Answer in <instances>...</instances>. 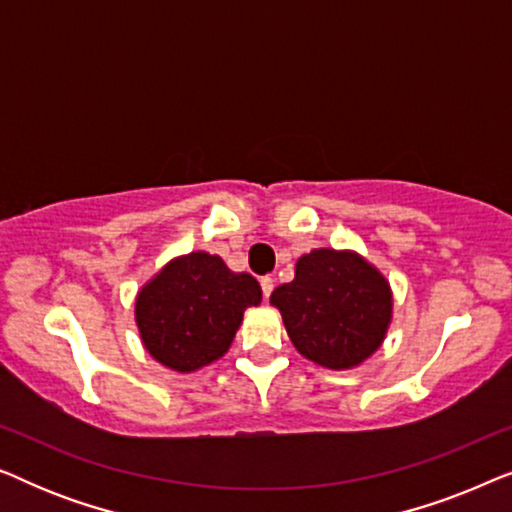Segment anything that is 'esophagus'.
<instances>
[{"instance_id":"1","label":"esophagus","mask_w":512,"mask_h":512,"mask_svg":"<svg viewBox=\"0 0 512 512\" xmlns=\"http://www.w3.org/2000/svg\"><path fill=\"white\" fill-rule=\"evenodd\" d=\"M261 289H263L265 300H268L272 289H275V279H272V277H263V279H261Z\"/></svg>"}]
</instances>
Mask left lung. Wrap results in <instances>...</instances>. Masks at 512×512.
<instances>
[{
  "label": "left lung",
  "instance_id": "left-lung-1",
  "mask_svg": "<svg viewBox=\"0 0 512 512\" xmlns=\"http://www.w3.org/2000/svg\"><path fill=\"white\" fill-rule=\"evenodd\" d=\"M270 303L305 359L349 370L370 359L394 317L389 279L352 249L321 247L303 254L293 282L277 286Z\"/></svg>",
  "mask_w": 512,
  "mask_h": 512
}]
</instances>
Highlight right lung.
Wrapping results in <instances>:
<instances>
[{"instance_id": "obj_1", "label": "right lung", "mask_w": 512, "mask_h": 512, "mask_svg": "<svg viewBox=\"0 0 512 512\" xmlns=\"http://www.w3.org/2000/svg\"><path fill=\"white\" fill-rule=\"evenodd\" d=\"M261 286L207 251L172 258L137 293L139 338L165 368L177 373L219 361L233 345L247 307L261 305Z\"/></svg>"}]
</instances>
